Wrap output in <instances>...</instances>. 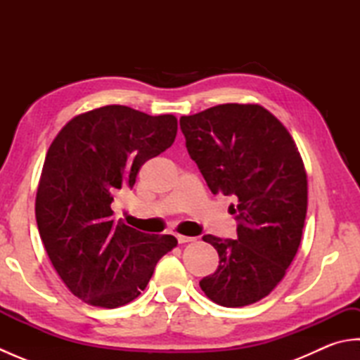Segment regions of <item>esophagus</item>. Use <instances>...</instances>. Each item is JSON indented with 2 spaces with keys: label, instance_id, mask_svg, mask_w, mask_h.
Masks as SVG:
<instances>
[{
  "label": "esophagus",
  "instance_id": "34e87169",
  "mask_svg": "<svg viewBox=\"0 0 360 360\" xmlns=\"http://www.w3.org/2000/svg\"><path fill=\"white\" fill-rule=\"evenodd\" d=\"M176 240H178L179 244H186V243L195 241V238H192V236H186V235H176Z\"/></svg>",
  "mask_w": 360,
  "mask_h": 360
}]
</instances>
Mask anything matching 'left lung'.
I'll return each instance as SVG.
<instances>
[{
    "instance_id": "left-lung-1",
    "label": "left lung",
    "mask_w": 360,
    "mask_h": 360,
    "mask_svg": "<svg viewBox=\"0 0 360 360\" xmlns=\"http://www.w3.org/2000/svg\"><path fill=\"white\" fill-rule=\"evenodd\" d=\"M186 147L212 193L235 196L236 240L204 235L219 255L200 286L241 308L269 295L302 241L308 209L303 159L286 127L257 103H224L179 119Z\"/></svg>"
}]
</instances>
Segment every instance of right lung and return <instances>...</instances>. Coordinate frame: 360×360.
<instances>
[{"label":"right lung","instance_id":"right-lung-1","mask_svg":"<svg viewBox=\"0 0 360 360\" xmlns=\"http://www.w3.org/2000/svg\"><path fill=\"white\" fill-rule=\"evenodd\" d=\"M176 133L173 114L108 105L72 117L52 141L37 188V226L53 269L85 303L112 309L133 302L178 246L174 236L142 233L112 210Z\"/></svg>","mask_w":360,"mask_h":360}]
</instances>
